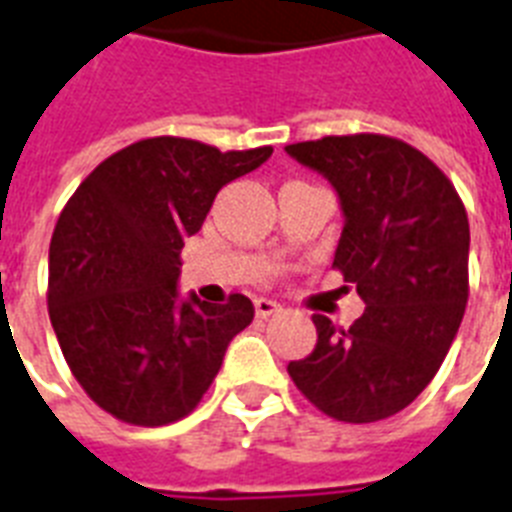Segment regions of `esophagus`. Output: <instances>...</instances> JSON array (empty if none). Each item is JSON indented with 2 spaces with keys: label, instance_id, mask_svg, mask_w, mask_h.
<instances>
[{
  "label": "esophagus",
  "instance_id": "34e87169",
  "mask_svg": "<svg viewBox=\"0 0 512 512\" xmlns=\"http://www.w3.org/2000/svg\"><path fill=\"white\" fill-rule=\"evenodd\" d=\"M284 307L278 305V302H273V299H265V297H257L255 299V315L257 318H270V315L281 313Z\"/></svg>",
  "mask_w": 512,
  "mask_h": 512
}]
</instances>
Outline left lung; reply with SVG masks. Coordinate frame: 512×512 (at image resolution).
Returning <instances> with one entry per match:
<instances>
[{
    "mask_svg": "<svg viewBox=\"0 0 512 512\" xmlns=\"http://www.w3.org/2000/svg\"><path fill=\"white\" fill-rule=\"evenodd\" d=\"M286 152L339 191L334 268L365 302L350 328L315 313V350L286 371L328 418L384 421L429 386L463 321L471 244L463 199L436 162L394 136H323Z\"/></svg>",
    "mask_w": 512,
    "mask_h": 512,
    "instance_id": "1",
    "label": "left lung"
}]
</instances>
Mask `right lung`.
<instances>
[{
	"label": "right lung",
	"instance_id": "add662e5",
	"mask_svg": "<svg viewBox=\"0 0 512 512\" xmlns=\"http://www.w3.org/2000/svg\"><path fill=\"white\" fill-rule=\"evenodd\" d=\"M270 152L152 136L99 162L62 207L49 244V321L70 373L112 418L149 429L186 418L228 342L252 323L244 294L226 305L178 302V255L218 191Z\"/></svg>",
	"mask_w": 512,
	"mask_h": 512
}]
</instances>
